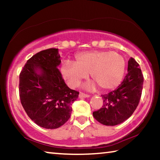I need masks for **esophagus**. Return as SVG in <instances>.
<instances>
[{"instance_id":"esophagus-1","label":"esophagus","mask_w":160,"mask_h":160,"mask_svg":"<svg viewBox=\"0 0 160 160\" xmlns=\"http://www.w3.org/2000/svg\"><path fill=\"white\" fill-rule=\"evenodd\" d=\"M79 97L80 98H88V97H90V95H89V94H86L82 92H80L79 94Z\"/></svg>"}]
</instances>
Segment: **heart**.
Wrapping results in <instances>:
<instances>
[{
	"label": "heart",
	"instance_id": "obj_1",
	"mask_svg": "<svg viewBox=\"0 0 160 160\" xmlns=\"http://www.w3.org/2000/svg\"><path fill=\"white\" fill-rule=\"evenodd\" d=\"M126 63L120 54L114 51H92L81 53L75 57V63L66 61L61 67V72L70 88H76L81 81L90 74L102 90L116 88L122 82ZM95 83L89 82V90L95 88Z\"/></svg>",
	"mask_w": 160,
	"mask_h": 160
}]
</instances>
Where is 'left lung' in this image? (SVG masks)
Here are the masks:
<instances>
[{
	"instance_id": "obj_1",
	"label": "left lung",
	"mask_w": 160,
	"mask_h": 160,
	"mask_svg": "<svg viewBox=\"0 0 160 160\" xmlns=\"http://www.w3.org/2000/svg\"><path fill=\"white\" fill-rule=\"evenodd\" d=\"M143 75L139 64L131 58L128 62V73L117 89L102 94L103 106L93 112L94 118L105 126L123 123L136 109L141 97Z\"/></svg>"
}]
</instances>
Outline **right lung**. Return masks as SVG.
I'll return each instance as SVG.
<instances>
[{"instance_id": "1", "label": "right lung", "mask_w": 160, "mask_h": 160, "mask_svg": "<svg viewBox=\"0 0 160 160\" xmlns=\"http://www.w3.org/2000/svg\"><path fill=\"white\" fill-rule=\"evenodd\" d=\"M60 58L58 48L40 51L27 61L20 74L24 109L35 123L47 129L58 128L68 120L79 94L65 83L58 69Z\"/></svg>"}]
</instances>
